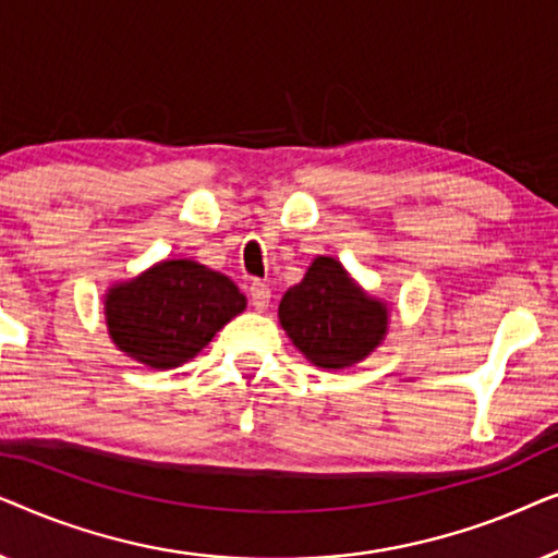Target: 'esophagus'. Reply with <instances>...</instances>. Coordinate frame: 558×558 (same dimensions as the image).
Instances as JSON below:
<instances>
[{"mask_svg": "<svg viewBox=\"0 0 558 558\" xmlns=\"http://www.w3.org/2000/svg\"><path fill=\"white\" fill-rule=\"evenodd\" d=\"M248 296H251V304H254V307H256L258 312H262V310L269 307V302H271V289H269V284H264V281H251Z\"/></svg>", "mask_w": 558, "mask_h": 558, "instance_id": "34e87169", "label": "esophagus"}]
</instances>
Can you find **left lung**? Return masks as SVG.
I'll use <instances>...</instances> for the list:
<instances>
[{
    "label": "left lung",
    "mask_w": 558,
    "mask_h": 558,
    "mask_svg": "<svg viewBox=\"0 0 558 558\" xmlns=\"http://www.w3.org/2000/svg\"><path fill=\"white\" fill-rule=\"evenodd\" d=\"M279 319L307 361L319 368H345L384 340L388 312L348 277L340 262L319 256L300 284L281 296Z\"/></svg>",
    "instance_id": "1"
}]
</instances>
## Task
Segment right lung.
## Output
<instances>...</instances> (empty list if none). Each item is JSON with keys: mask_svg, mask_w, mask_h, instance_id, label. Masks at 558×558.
<instances>
[{"mask_svg": "<svg viewBox=\"0 0 558 558\" xmlns=\"http://www.w3.org/2000/svg\"><path fill=\"white\" fill-rule=\"evenodd\" d=\"M243 310L246 296L231 279L180 258L113 287L106 300V325L129 357L151 368H178Z\"/></svg>", "mask_w": 558, "mask_h": 558, "instance_id": "1", "label": "right lung"}]
</instances>
